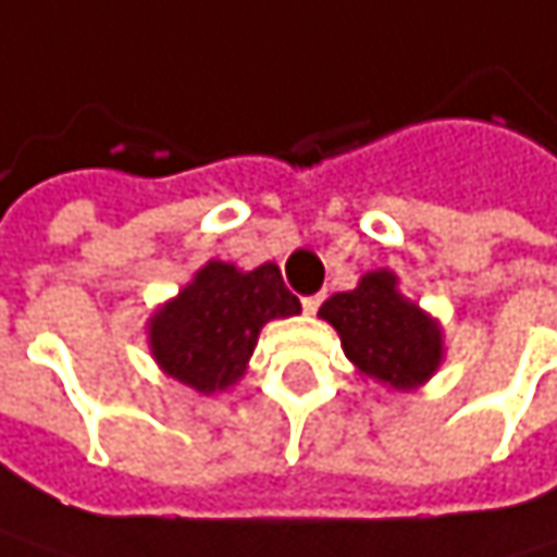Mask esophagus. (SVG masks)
Segmentation results:
<instances>
[{"label": "esophagus", "mask_w": 557, "mask_h": 557, "mask_svg": "<svg viewBox=\"0 0 557 557\" xmlns=\"http://www.w3.org/2000/svg\"><path fill=\"white\" fill-rule=\"evenodd\" d=\"M322 302H325V296H322V293H315V296H306V299H302V309H306L309 315H315Z\"/></svg>", "instance_id": "esophagus-1"}]
</instances>
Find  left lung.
Wrapping results in <instances>:
<instances>
[{
	"instance_id": "left-lung-1",
	"label": "left lung",
	"mask_w": 557,
	"mask_h": 557,
	"mask_svg": "<svg viewBox=\"0 0 557 557\" xmlns=\"http://www.w3.org/2000/svg\"><path fill=\"white\" fill-rule=\"evenodd\" d=\"M319 315L341 334L347 360L392 388H411L440 367L436 322L395 289L388 271L367 274L357 289L331 296Z\"/></svg>"
}]
</instances>
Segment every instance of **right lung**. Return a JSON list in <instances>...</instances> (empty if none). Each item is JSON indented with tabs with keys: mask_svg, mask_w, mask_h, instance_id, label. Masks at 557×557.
Segmentation results:
<instances>
[{
	"mask_svg": "<svg viewBox=\"0 0 557 557\" xmlns=\"http://www.w3.org/2000/svg\"><path fill=\"white\" fill-rule=\"evenodd\" d=\"M299 309L277 264L242 274L232 264L210 261L152 319V354L177 382L216 392L245 373L264 322L296 315Z\"/></svg>",
	"mask_w": 557,
	"mask_h": 557,
	"instance_id": "add662e5",
	"label": "right lung"
}]
</instances>
